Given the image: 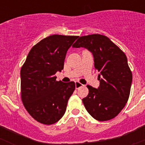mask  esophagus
I'll return each instance as SVG.
<instances>
[{
	"mask_svg": "<svg viewBox=\"0 0 145 145\" xmlns=\"http://www.w3.org/2000/svg\"><path fill=\"white\" fill-rule=\"evenodd\" d=\"M84 85L81 84H80L79 82H75V88H76V89H78V88H80V87H82Z\"/></svg>",
	"mask_w": 145,
	"mask_h": 145,
	"instance_id": "1",
	"label": "esophagus"
}]
</instances>
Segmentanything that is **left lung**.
Returning a JSON list of instances; mask_svg holds the SVG:
<instances>
[{"label":"left lung","instance_id":"8db88e82","mask_svg":"<svg viewBox=\"0 0 145 145\" xmlns=\"http://www.w3.org/2000/svg\"><path fill=\"white\" fill-rule=\"evenodd\" d=\"M72 47L88 49L99 72V86H87L88 94L82 99L86 110L99 121L114 118L125 107L130 94L132 74L127 57L110 38L99 34L80 37Z\"/></svg>","mask_w":145,"mask_h":145}]
</instances>
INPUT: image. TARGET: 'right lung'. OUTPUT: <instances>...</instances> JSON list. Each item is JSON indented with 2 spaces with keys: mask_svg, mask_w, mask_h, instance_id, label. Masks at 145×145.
<instances>
[{
  "mask_svg": "<svg viewBox=\"0 0 145 145\" xmlns=\"http://www.w3.org/2000/svg\"><path fill=\"white\" fill-rule=\"evenodd\" d=\"M78 38L52 35L44 38L31 48L22 67V100L39 123H55L66 111L75 84L57 81L55 74L63 70L67 52Z\"/></svg>",
  "mask_w": 145,
  "mask_h": 145,
  "instance_id": "right-lung-1",
  "label": "right lung"
}]
</instances>
